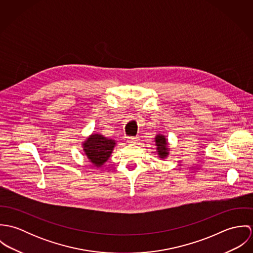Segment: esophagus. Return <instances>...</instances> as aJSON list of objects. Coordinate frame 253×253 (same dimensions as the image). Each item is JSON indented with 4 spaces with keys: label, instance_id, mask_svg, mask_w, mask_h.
<instances>
[{
    "label": "esophagus",
    "instance_id": "34e87169",
    "mask_svg": "<svg viewBox=\"0 0 253 253\" xmlns=\"http://www.w3.org/2000/svg\"><path fill=\"white\" fill-rule=\"evenodd\" d=\"M127 141H128L129 143H131V144H135V143L138 141V137H129V138L127 139Z\"/></svg>",
    "mask_w": 253,
    "mask_h": 253
}]
</instances>
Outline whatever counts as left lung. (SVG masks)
I'll return each mask as SVG.
<instances>
[{"instance_id":"obj_1","label":"left lung","mask_w":253,"mask_h":253,"mask_svg":"<svg viewBox=\"0 0 253 253\" xmlns=\"http://www.w3.org/2000/svg\"><path fill=\"white\" fill-rule=\"evenodd\" d=\"M158 155L161 159H166L169 156V148L168 146V139L163 134H157L155 137Z\"/></svg>"}]
</instances>
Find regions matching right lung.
<instances>
[{
  "label": "right lung",
  "instance_id": "add662e5",
  "mask_svg": "<svg viewBox=\"0 0 253 253\" xmlns=\"http://www.w3.org/2000/svg\"><path fill=\"white\" fill-rule=\"evenodd\" d=\"M115 145V140L104 137L102 134H91L83 143V148L87 159L96 168H100L107 162Z\"/></svg>",
  "mask_w": 253,
  "mask_h": 253
}]
</instances>
